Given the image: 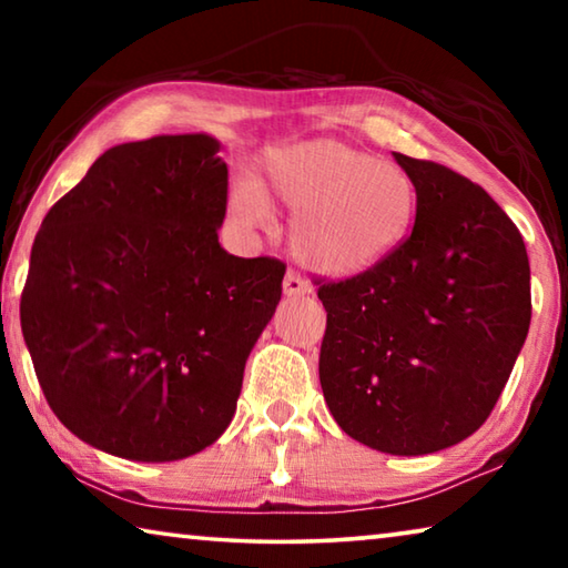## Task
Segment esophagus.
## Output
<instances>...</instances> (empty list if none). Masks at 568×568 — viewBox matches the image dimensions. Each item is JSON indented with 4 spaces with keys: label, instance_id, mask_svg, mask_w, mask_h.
Wrapping results in <instances>:
<instances>
[{
    "label": "esophagus",
    "instance_id": "obj_1",
    "mask_svg": "<svg viewBox=\"0 0 568 568\" xmlns=\"http://www.w3.org/2000/svg\"><path fill=\"white\" fill-rule=\"evenodd\" d=\"M283 291H285V295H293L295 297V295H307V293L313 291V287L297 271H287L285 273V281H283Z\"/></svg>",
    "mask_w": 568,
    "mask_h": 568
}]
</instances>
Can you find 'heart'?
<instances>
[{
	"mask_svg": "<svg viewBox=\"0 0 568 568\" xmlns=\"http://www.w3.org/2000/svg\"><path fill=\"white\" fill-rule=\"evenodd\" d=\"M267 182L271 190L237 182L230 210L240 223L255 225L281 200L295 217V255L323 275L371 271L416 223L418 192L408 172L338 140L277 150L267 162Z\"/></svg>",
	"mask_w": 568,
	"mask_h": 568,
	"instance_id": "heart-1",
	"label": "heart"
}]
</instances>
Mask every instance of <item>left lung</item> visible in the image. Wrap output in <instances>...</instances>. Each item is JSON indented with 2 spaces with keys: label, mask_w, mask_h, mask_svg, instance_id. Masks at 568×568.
<instances>
[{
  "label": "left lung",
  "mask_w": 568,
  "mask_h": 568,
  "mask_svg": "<svg viewBox=\"0 0 568 568\" xmlns=\"http://www.w3.org/2000/svg\"><path fill=\"white\" fill-rule=\"evenodd\" d=\"M418 192L410 235L361 275L315 277L321 386L351 438L420 456L491 416L531 323L524 237L484 187L393 152Z\"/></svg>",
  "instance_id": "8db88e82"
}]
</instances>
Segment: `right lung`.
I'll return each mask as SVG.
<instances>
[{"mask_svg":"<svg viewBox=\"0 0 568 568\" xmlns=\"http://www.w3.org/2000/svg\"><path fill=\"white\" fill-rule=\"evenodd\" d=\"M207 134H158L94 160L34 237L19 301L54 416L132 460H178L235 416L285 263L217 243L227 165Z\"/></svg>","mask_w":568,"mask_h":568,"instance_id":"obj_1","label":"right lung"}]
</instances>
